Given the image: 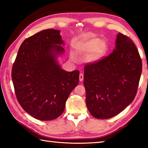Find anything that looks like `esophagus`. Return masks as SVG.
I'll return each instance as SVG.
<instances>
[{
  "label": "esophagus",
  "mask_w": 148,
  "mask_h": 148,
  "mask_svg": "<svg viewBox=\"0 0 148 148\" xmlns=\"http://www.w3.org/2000/svg\"><path fill=\"white\" fill-rule=\"evenodd\" d=\"M79 81L80 82H82L84 80V74H79Z\"/></svg>",
  "instance_id": "esophagus-1"
}]
</instances>
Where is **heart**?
Listing matches in <instances>:
<instances>
[{
  "label": "heart",
  "mask_w": 148,
  "mask_h": 148,
  "mask_svg": "<svg viewBox=\"0 0 148 148\" xmlns=\"http://www.w3.org/2000/svg\"><path fill=\"white\" fill-rule=\"evenodd\" d=\"M77 51L79 53L87 56V60L91 63H95L101 61L105 56L108 49L106 42L101 41L98 38H90L79 42L76 44ZM72 60H76L74 53H71Z\"/></svg>",
  "instance_id": "obj_1"
}]
</instances>
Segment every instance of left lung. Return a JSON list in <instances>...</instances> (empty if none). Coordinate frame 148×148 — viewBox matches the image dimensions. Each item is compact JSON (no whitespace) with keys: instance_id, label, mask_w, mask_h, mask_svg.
I'll use <instances>...</instances> for the list:
<instances>
[{"instance_id":"obj_1","label":"left lung","mask_w":148,"mask_h":148,"mask_svg":"<svg viewBox=\"0 0 148 148\" xmlns=\"http://www.w3.org/2000/svg\"><path fill=\"white\" fill-rule=\"evenodd\" d=\"M142 70L136 46L119 32L113 52L84 68L86 102L90 114L106 119L126 108L136 96Z\"/></svg>"}]
</instances>
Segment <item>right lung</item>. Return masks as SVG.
I'll return each instance as SVG.
<instances>
[{"label":"right lung","instance_id":"right-lung-1","mask_svg":"<svg viewBox=\"0 0 148 148\" xmlns=\"http://www.w3.org/2000/svg\"><path fill=\"white\" fill-rule=\"evenodd\" d=\"M60 32L46 29L25 40L12 70L17 101L27 113L42 121L61 116L79 83V72L65 71L57 61L64 53Z\"/></svg>","mask_w":148,"mask_h":148}]
</instances>
